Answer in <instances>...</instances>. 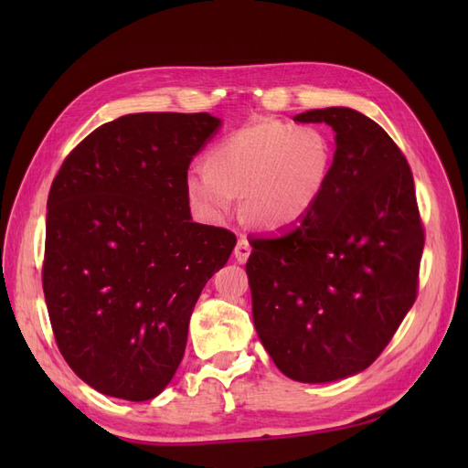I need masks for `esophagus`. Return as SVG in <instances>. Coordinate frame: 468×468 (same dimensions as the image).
Segmentation results:
<instances>
[{
  "label": "esophagus",
  "instance_id": "esophagus-1",
  "mask_svg": "<svg viewBox=\"0 0 468 468\" xmlns=\"http://www.w3.org/2000/svg\"><path fill=\"white\" fill-rule=\"evenodd\" d=\"M250 253H251V246H250V242H248V238H246V236H239V238H238V244H236V248H234L236 260H238L239 263H246L248 258H250Z\"/></svg>",
  "mask_w": 468,
  "mask_h": 468
}]
</instances>
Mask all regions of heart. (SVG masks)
<instances>
[{
  "label": "heart",
  "mask_w": 468,
  "mask_h": 468,
  "mask_svg": "<svg viewBox=\"0 0 468 468\" xmlns=\"http://www.w3.org/2000/svg\"><path fill=\"white\" fill-rule=\"evenodd\" d=\"M334 148L316 126L261 119L238 126L191 167L186 189L208 217L229 215L244 195V217L267 230L287 229L314 210L328 186Z\"/></svg>",
  "instance_id": "heart-1"
}]
</instances>
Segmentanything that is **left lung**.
<instances>
[{"label": "left lung", "mask_w": 468, "mask_h": 468, "mask_svg": "<svg viewBox=\"0 0 468 468\" xmlns=\"http://www.w3.org/2000/svg\"><path fill=\"white\" fill-rule=\"evenodd\" d=\"M335 133L332 174L306 218L250 236L253 324L282 375L330 382L367 369L418 296L426 234L402 150L369 117L314 109Z\"/></svg>", "instance_id": "1"}]
</instances>
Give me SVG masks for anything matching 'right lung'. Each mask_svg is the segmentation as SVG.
Wrapping results in <instances>:
<instances>
[{
    "label": "right lung",
    "instance_id": "right-lung-1",
    "mask_svg": "<svg viewBox=\"0 0 468 468\" xmlns=\"http://www.w3.org/2000/svg\"><path fill=\"white\" fill-rule=\"evenodd\" d=\"M208 112H133L66 155L48 193L42 289L56 346L90 387L143 402L174 378L207 281L236 236L191 220L186 176Z\"/></svg>",
    "mask_w": 468,
    "mask_h": 468
}]
</instances>
